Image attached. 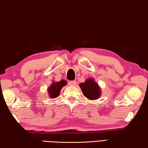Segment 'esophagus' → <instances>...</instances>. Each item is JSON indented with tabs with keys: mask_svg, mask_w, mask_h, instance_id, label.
Wrapping results in <instances>:
<instances>
[{
	"mask_svg": "<svg viewBox=\"0 0 148 148\" xmlns=\"http://www.w3.org/2000/svg\"><path fill=\"white\" fill-rule=\"evenodd\" d=\"M69 83L70 86H75L77 85V82H76V81H70Z\"/></svg>",
	"mask_w": 148,
	"mask_h": 148,
	"instance_id": "obj_1",
	"label": "esophagus"
}]
</instances>
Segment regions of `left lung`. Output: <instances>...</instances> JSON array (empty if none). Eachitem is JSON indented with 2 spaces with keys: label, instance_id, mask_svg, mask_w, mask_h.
<instances>
[{
  "label": "left lung",
  "instance_id": "left-lung-1",
  "mask_svg": "<svg viewBox=\"0 0 148 148\" xmlns=\"http://www.w3.org/2000/svg\"><path fill=\"white\" fill-rule=\"evenodd\" d=\"M83 94L90 99H97L100 97V90L98 83L94 82L92 78H89L85 83L79 84Z\"/></svg>",
  "mask_w": 148,
  "mask_h": 148
}]
</instances>
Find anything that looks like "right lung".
Instances as JSON below:
<instances>
[{"mask_svg": "<svg viewBox=\"0 0 148 148\" xmlns=\"http://www.w3.org/2000/svg\"><path fill=\"white\" fill-rule=\"evenodd\" d=\"M66 85V82L65 80H62L60 82L53 83L51 84L50 87L48 89L50 97L51 98H55L57 97L60 92V90L63 86Z\"/></svg>", "mask_w": 148, "mask_h": 148, "instance_id": "add662e5", "label": "right lung"}]
</instances>
